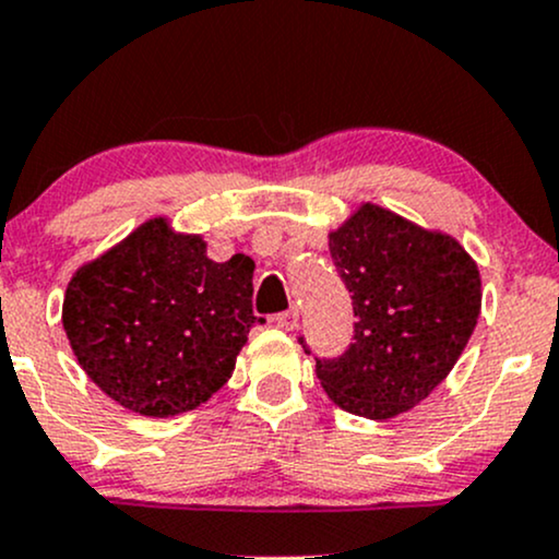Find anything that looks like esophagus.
Returning <instances> with one entry per match:
<instances>
[{"instance_id": "obj_1", "label": "esophagus", "mask_w": 559, "mask_h": 559, "mask_svg": "<svg viewBox=\"0 0 559 559\" xmlns=\"http://www.w3.org/2000/svg\"><path fill=\"white\" fill-rule=\"evenodd\" d=\"M273 323L278 325L281 331H294L299 323V312L297 310H286V312H278V316L273 318Z\"/></svg>"}]
</instances>
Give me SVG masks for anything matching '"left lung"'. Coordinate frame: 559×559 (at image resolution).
I'll return each instance as SVG.
<instances>
[{"mask_svg":"<svg viewBox=\"0 0 559 559\" xmlns=\"http://www.w3.org/2000/svg\"><path fill=\"white\" fill-rule=\"evenodd\" d=\"M352 292L355 342L318 360L333 404L370 420L407 413L460 360L480 316L478 265L454 236L365 202L329 234Z\"/></svg>","mask_w":559,"mask_h":559,"instance_id":"left-lung-1","label":"left lung"}]
</instances>
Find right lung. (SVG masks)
<instances>
[{"instance_id":"1","label":"right lung","mask_w":559,"mask_h":559,"mask_svg":"<svg viewBox=\"0 0 559 559\" xmlns=\"http://www.w3.org/2000/svg\"><path fill=\"white\" fill-rule=\"evenodd\" d=\"M252 273L247 254L215 262L202 236L152 217L70 278L62 325L75 360L131 413L197 409L265 323L252 312Z\"/></svg>"}]
</instances>
